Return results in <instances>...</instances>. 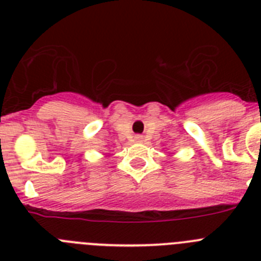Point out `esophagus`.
<instances>
[{"mask_svg": "<svg viewBox=\"0 0 261 261\" xmlns=\"http://www.w3.org/2000/svg\"><path fill=\"white\" fill-rule=\"evenodd\" d=\"M136 140H137V141H141L142 137H141V136H138V137H136Z\"/></svg>", "mask_w": 261, "mask_h": 261, "instance_id": "esophagus-1", "label": "esophagus"}]
</instances>
